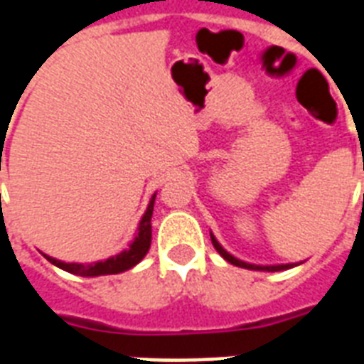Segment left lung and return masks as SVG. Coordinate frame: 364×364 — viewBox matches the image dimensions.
<instances>
[{"label": "left lung", "mask_w": 364, "mask_h": 364, "mask_svg": "<svg viewBox=\"0 0 364 364\" xmlns=\"http://www.w3.org/2000/svg\"><path fill=\"white\" fill-rule=\"evenodd\" d=\"M211 243H213V247L219 251V255H221L223 259L228 260L230 264H236L240 266V268H247V270H264V272H277V270H287V268H291L293 264H277V266H259V264H249V262H243V260L236 259V257H232V255L228 253V251H225V249L221 247V243L217 242L215 236L211 234Z\"/></svg>", "instance_id": "left-lung-1"}]
</instances>
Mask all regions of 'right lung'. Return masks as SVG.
I'll use <instances>...</instances> for the list:
<instances>
[{
    "label": "right lung",
    "instance_id": "1",
    "mask_svg": "<svg viewBox=\"0 0 364 364\" xmlns=\"http://www.w3.org/2000/svg\"><path fill=\"white\" fill-rule=\"evenodd\" d=\"M154 196L149 202V208L145 211V215L139 221V228L132 245L122 253L115 255L107 260L102 262H94V264H77V262H62L53 257H47L53 264H56L62 270L75 274V276H85V277H94V276H107V274H119V272L130 270L132 266H136L139 260L147 255L149 247H151V217H153V205H154Z\"/></svg>",
    "mask_w": 364,
    "mask_h": 364
}]
</instances>
